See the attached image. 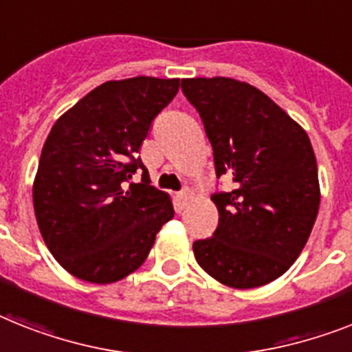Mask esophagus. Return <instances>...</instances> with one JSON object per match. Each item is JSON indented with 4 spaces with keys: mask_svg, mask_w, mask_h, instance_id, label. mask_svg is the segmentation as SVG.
<instances>
[{
    "mask_svg": "<svg viewBox=\"0 0 352 352\" xmlns=\"http://www.w3.org/2000/svg\"><path fill=\"white\" fill-rule=\"evenodd\" d=\"M188 199H190V192H188V190H182V192L178 194V201L182 207H185V205H187Z\"/></svg>",
    "mask_w": 352,
    "mask_h": 352,
    "instance_id": "34e87169",
    "label": "esophagus"
}]
</instances>
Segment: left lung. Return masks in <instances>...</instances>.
Segmentation results:
<instances>
[{"instance_id": "8db88e82", "label": "left lung", "mask_w": 352, "mask_h": 352, "mask_svg": "<svg viewBox=\"0 0 352 352\" xmlns=\"http://www.w3.org/2000/svg\"><path fill=\"white\" fill-rule=\"evenodd\" d=\"M199 113L217 178L232 192L214 194V237L192 245L197 264L235 289L264 286L289 270L306 246L320 207L309 136L261 89L230 77L183 78Z\"/></svg>"}]
</instances>
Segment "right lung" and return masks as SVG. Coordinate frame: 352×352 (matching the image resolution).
Instances as JSON below:
<instances>
[{
	"label": "right lung",
	"mask_w": 352,
	"mask_h": 352,
	"mask_svg": "<svg viewBox=\"0 0 352 352\" xmlns=\"http://www.w3.org/2000/svg\"><path fill=\"white\" fill-rule=\"evenodd\" d=\"M179 78L107 80L63 113L46 138L32 197L45 245L63 268L111 284L140 268L173 199L149 185L136 153ZM136 170L142 182L125 188Z\"/></svg>",
	"instance_id": "obj_1"
}]
</instances>
